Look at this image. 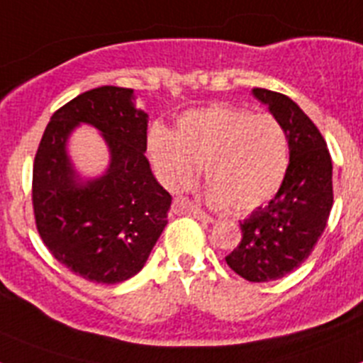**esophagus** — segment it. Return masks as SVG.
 <instances>
[{
  "instance_id": "esophagus-1",
  "label": "esophagus",
  "mask_w": 363,
  "mask_h": 363,
  "mask_svg": "<svg viewBox=\"0 0 363 363\" xmlns=\"http://www.w3.org/2000/svg\"><path fill=\"white\" fill-rule=\"evenodd\" d=\"M174 211L179 214H189V216H194L196 220L205 221V223H213V218L207 216L201 209H198L196 205H192L187 200H176L174 201Z\"/></svg>"
}]
</instances>
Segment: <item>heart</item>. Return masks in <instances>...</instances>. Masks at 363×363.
Segmentation results:
<instances>
[{"mask_svg": "<svg viewBox=\"0 0 363 363\" xmlns=\"http://www.w3.org/2000/svg\"><path fill=\"white\" fill-rule=\"evenodd\" d=\"M149 154L169 191L191 189L205 165L207 200L218 209L247 214L277 196L289 171V140L271 114L233 105L185 112L174 133L152 129Z\"/></svg>", "mask_w": 363, "mask_h": 363, "instance_id": "1", "label": "heart"}]
</instances>
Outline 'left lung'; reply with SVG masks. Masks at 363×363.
<instances>
[{
	"label": "left lung",
	"mask_w": 363,
	"mask_h": 363,
	"mask_svg": "<svg viewBox=\"0 0 363 363\" xmlns=\"http://www.w3.org/2000/svg\"><path fill=\"white\" fill-rule=\"evenodd\" d=\"M289 140V171L278 194L240 221L243 238L225 258L249 281L280 280L300 267L322 236L333 207V162L316 125L293 99L252 89Z\"/></svg>",
	"instance_id": "8db88e82"
}]
</instances>
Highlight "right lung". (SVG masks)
<instances>
[{
    "mask_svg": "<svg viewBox=\"0 0 363 363\" xmlns=\"http://www.w3.org/2000/svg\"><path fill=\"white\" fill-rule=\"evenodd\" d=\"M149 114L133 89L98 86L50 118L34 160L32 203L54 258L96 284H120L142 271L167 225L171 194L156 182L147 150ZM79 124H91L109 150L98 177H83L68 154Z\"/></svg>",
    "mask_w": 363,
    "mask_h": 363,
    "instance_id": "1",
    "label": "right lung"
}]
</instances>
